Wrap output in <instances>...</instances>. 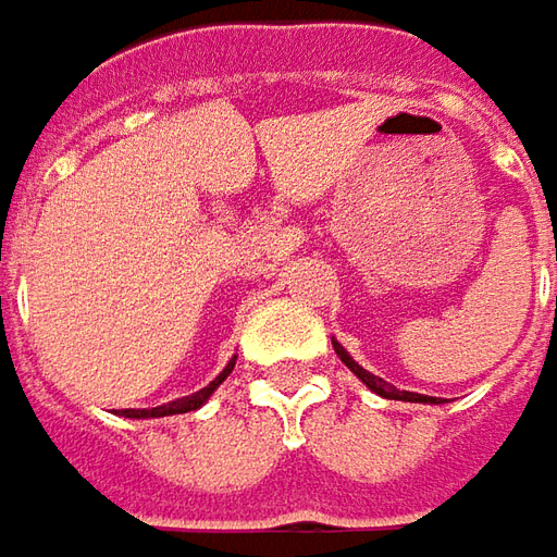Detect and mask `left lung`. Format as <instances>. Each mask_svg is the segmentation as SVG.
<instances>
[{"label":"left lung","mask_w":557,"mask_h":557,"mask_svg":"<svg viewBox=\"0 0 557 557\" xmlns=\"http://www.w3.org/2000/svg\"><path fill=\"white\" fill-rule=\"evenodd\" d=\"M334 352L339 356V361L352 371V374L368 386L371 392H376V395H383V398H392V401H420V405H435V398H429V395H417V392H405V389H395V386H389L386 380H380V376H374L371 371H364L361 364H358L356 358L349 356L343 346H339L337 339H334Z\"/></svg>","instance_id":"8db88e82"}]
</instances>
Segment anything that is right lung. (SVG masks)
<instances>
[{
  "label": "right lung",
  "mask_w": 557,
  "mask_h": 557,
  "mask_svg": "<svg viewBox=\"0 0 557 557\" xmlns=\"http://www.w3.org/2000/svg\"><path fill=\"white\" fill-rule=\"evenodd\" d=\"M233 368H235V358L223 368V374L218 376V380H211L205 389H199L196 395H186V398H177V401H168V405H159V408H152V410H122V417H131V420H147V417H171V413H186V410H196L201 408L208 398H211V392L218 389L220 383L226 380V376L233 374Z\"/></svg>",
  "instance_id": "right-lung-1"
}]
</instances>
